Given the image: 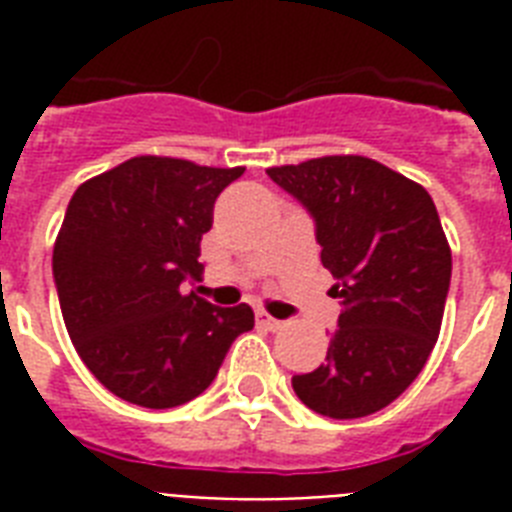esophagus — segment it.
Masks as SVG:
<instances>
[{"mask_svg":"<svg viewBox=\"0 0 512 512\" xmlns=\"http://www.w3.org/2000/svg\"><path fill=\"white\" fill-rule=\"evenodd\" d=\"M257 324H260V327H265V329H271V332H276V329L284 327V321L273 319L271 313H265V311H257Z\"/></svg>","mask_w":512,"mask_h":512,"instance_id":"34e87169","label":"esophagus"}]
</instances>
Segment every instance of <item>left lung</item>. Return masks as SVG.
<instances>
[{"label": "left lung", "instance_id": "obj_1", "mask_svg": "<svg viewBox=\"0 0 512 512\" xmlns=\"http://www.w3.org/2000/svg\"><path fill=\"white\" fill-rule=\"evenodd\" d=\"M316 220L321 263L342 313L327 364L295 374L308 409L353 420L396 401L436 345L452 249L420 183L366 156H321L268 170Z\"/></svg>", "mask_w": 512, "mask_h": 512}]
</instances>
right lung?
Returning <instances> with one entry per match:
<instances>
[{"label":"right lung","instance_id":"add662e5","mask_svg":"<svg viewBox=\"0 0 512 512\" xmlns=\"http://www.w3.org/2000/svg\"><path fill=\"white\" fill-rule=\"evenodd\" d=\"M244 167L135 156L84 180L68 201L52 273L68 337L114 396L172 409L209 388L231 342L255 327L185 292L201 281V236L215 199Z\"/></svg>","mask_w":512,"mask_h":512}]
</instances>
